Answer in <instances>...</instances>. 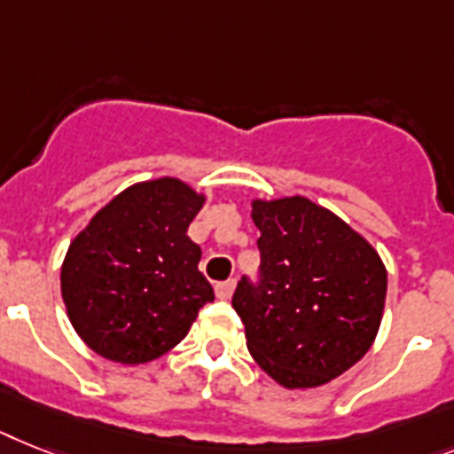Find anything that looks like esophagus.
<instances>
[{
    "mask_svg": "<svg viewBox=\"0 0 454 454\" xmlns=\"http://www.w3.org/2000/svg\"><path fill=\"white\" fill-rule=\"evenodd\" d=\"M234 287H236V280H224V283H218V286H215V297L230 299L231 294H234Z\"/></svg>",
    "mask_w": 454,
    "mask_h": 454,
    "instance_id": "34e87169",
    "label": "esophagus"
}]
</instances>
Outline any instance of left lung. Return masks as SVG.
<instances>
[{"mask_svg":"<svg viewBox=\"0 0 454 454\" xmlns=\"http://www.w3.org/2000/svg\"><path fill=\"white\" fill-rule=\"evenodd\" d=\"M250 208L262 286L241 280L231 299L248 350L283 387H320L373 346L387 269L364 236L309 197H257Z\"/></svg>","mask_w":454,"mask_h":454,"instance_id":"obj_1","label":"left lung"}]
</instances>
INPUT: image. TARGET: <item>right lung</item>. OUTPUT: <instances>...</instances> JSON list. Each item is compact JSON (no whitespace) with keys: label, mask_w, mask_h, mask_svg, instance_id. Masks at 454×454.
Here are the masks:
<instances>
[{"label":"right lung","mask_w":454,"mask_h":454,"mask_svg":"<svg viewBox=\"0 0 454 454\" xmlns=\"http://www.w3.org/2000/svg\"><path fill=\"white\" fill-rule=\"evenodd\" d=\"M206 194L176 176L125 187L74 236L59 271L69 322L118 364L162 357L192 327L213 287L187 227Z\"/></svg>","instance_id":"1"}]
</instances>
